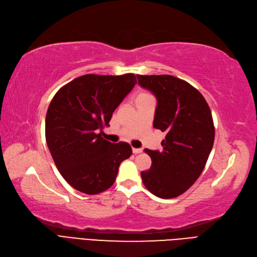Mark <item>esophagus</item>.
I'll return each mask as SVG.
<instances>
[{
  "label": "esophagus",
  "mask_w": 257,
  "mask_h": 257,
  "mask_svg": "<svg viewBox=\"0 0 257 257\" xmlns=\"http://www.w3.org/2000/svg\"><path fill=\"white\" fill-rule=\"evenodd\" d=\"M143 152V149H138V148H133V153L134 154H139V153H141Z\"/></svg>",
  "instance_id": "1"
}]
</instances>
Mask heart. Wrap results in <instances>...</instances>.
Segmentation results:
<instances>
[{
    "label": "heart",
    "mask_w": 257,
    "mask_h": 257,
    "mask_svg": "<svg viewBox=\"0 0 257 257\" xmlns=\"http://www.w3.org/2000/svg\"><path fill=\"white\" fill-rule=\"evenodd\" d=\"M146 94H147V93H141L140 95H146Z\"/></svg>",
    "instance_id": "heart-1"
}]
</instances>
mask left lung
Returning a JSON list of instances; mask_svg holds the SVG:
<instances>
[{
    "label": "left lung",
    "instance_id": "obj_1",
    "mask_svg": "<svg viewBox=\"0 0 257 257\" xmlns=\"http://www.w3.org/2000/svg\"><path fill=\"white\" fill-rule=\"evenodd\" d=\"M157 100L153 126L166 133L163 150L145 151L152 159L141 172L147 189L162 199L181 196L198 180L215 140L209 106L198 89L172 75H137Z\"/></svg>",
    "mask_w": 257,
    "mask_h": 257
}]
</instances>
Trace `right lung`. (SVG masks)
Wrapping results in <instances>:
<instances>
[{"label": "right lung", "mask_w": 257, "mask_h": 257, "mask_svg": "<svg viewBox=\"0 0 257 257\" xmlns=\"http://www.w3.org/2000/svg\"><path fill=\"white\" fill-rule=\"evenodd\" d=\"M136 83L133 73L86 74L61 87L52 99L47 145L61 176L76 190L98 194L108 189L120 164L132 155L128 144H111L102 134Z\"/></svg>", "instance_id": "obj_1"}]
</instances>
